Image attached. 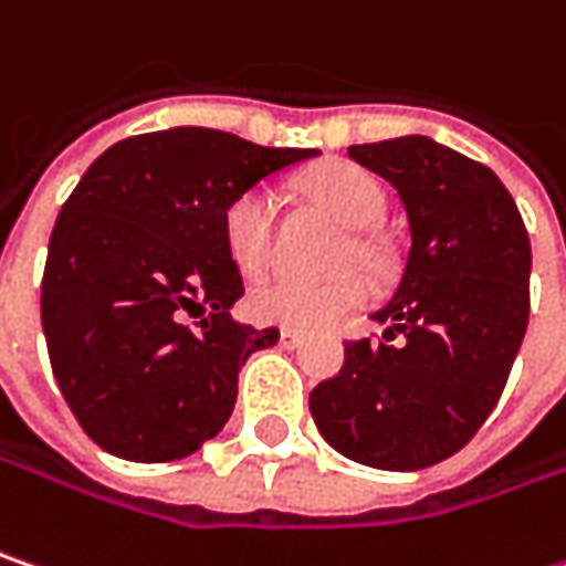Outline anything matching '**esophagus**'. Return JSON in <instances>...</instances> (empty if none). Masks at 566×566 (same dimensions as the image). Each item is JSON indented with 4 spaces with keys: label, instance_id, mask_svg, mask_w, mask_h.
<instances>
[{
    "label": "esophagus",
    "instance_id": "obj_1",
    "mask_svg": "<svg viewBox=\"0 0 566 566\" xmlns=\"http://www.w3.org/2000/svg\"><path fill=\"white\" fill-rule=\"evenodd\" d=\"M279 343H282L284 349H301V346H304V336H301V333H294V329H282Z\"/></svg>",
    "mask_w": 566,
    "mask_h": 566
}]
</instances>
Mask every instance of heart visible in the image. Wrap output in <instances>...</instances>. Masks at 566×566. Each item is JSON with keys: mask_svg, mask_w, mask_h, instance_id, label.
I'll list each match as a JSON object with an SVG mask.
<instances>
[{"mask_svg": "<svg viewBox=\"0 0 566 566\" xmlns=\"http://www.w3.org/2000/svg\"><path fill=\"white\" fill-rule=\"evenodd\" d=\"M304 195L319 205L333 220H339L346 230H368L387 211V195L381 182L352 166V163H329L314 169L304 179ZM223 243L230 259L243 275H259L275 259V201L265 188H250L223 214ZM355 259L365 272L378 275L384 269V255L375 240L365 233H352L346 259ZM368 301V282L355 272L307 282V279H265L250 291V314L259 323H272L284 329L316 333L343 323L352 311H358Z\"/></svg>", "mask_w": 566, "mask_h": 566, "instance_id": "heart-1", "label": "heart"}]
</instances>
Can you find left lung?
I'll return each mask as SVG.
<instances>
[{
	"label": "left lung",
	"mask_w": 566,
	"mask_h": 566,
	"mask_svg": "<svg viewBox=\"0 0 566 566\" xmlns=\"http://www.w3.org/2000/svg\"><path fill=\"white\" fill-rule=\"evenodd\" d=\"M349 159L400 195L410 252L371 314L384 339L346 346L311 413L349 461L422 471L464 449L506 387L528 326L532 247L496 172L432 137L358 144Z\"/></svg>",
	"instance_id": "1"
}]
</instances>
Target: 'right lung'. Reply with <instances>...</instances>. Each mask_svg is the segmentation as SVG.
I'll return each instance as SVG.
<instances>
[{"instance_id":"1","label":"right lung","mask_w":566,"mask_h":566,"mask_svg":"<svg viewBox=\"0 0 566 566\" xmlns=\"http://www.w3.org/2000/svg\"><path fill=\"white\" fill-rule=\"evenodd\" d=\"M316 150L169 127L102 153L56 217L41 284L53 378L85 436L127 461H176L227 426L237 378L279 329L230 316L243 279L223 214Z\"/></svg>"}]
</instances>
